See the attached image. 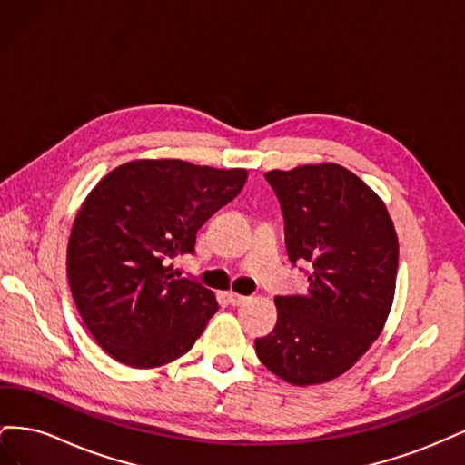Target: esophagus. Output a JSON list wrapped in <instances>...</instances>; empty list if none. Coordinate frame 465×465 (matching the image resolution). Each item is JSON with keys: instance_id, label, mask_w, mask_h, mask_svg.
<instances>
[{"instance_id": "34e87169", "label": "esophagus", "mask_w": 465, "mask_h": 465, "mask_svg": "<svg viewBox=\"0 0 465 465\" xmlns=\"http://www.w3.org/2000/svg\"><path fill=\"white\" fill-rule=\"evenodd\" d=\"M227 299H229V302H231L232 306H241V304H244V302L248 301V297H244V294H238V292H234V291H229V292H227Z\"/></svg>"}]
</instances>
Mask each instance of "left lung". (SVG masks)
Returning <instances> with one entry per match:
<instances>
[{
  "mask_svg": "<svg viewBox=\"0 0 465 465\" xmlns=\"http://www.w3.org/2000/svg\"><path fill=\"white\" fill-rule=\"evenodd\" d=\"M285 219L289 260L311 262L306 294L275 297L277 323L260 361L292 386L347 372L382 333L400 244L384 202L335 163L265 173Z\"/></svg>",
  "mask_w": 465,
  "mask_h": 465,
  "instance_id": "obj_1",
  "label": "left lung"
}]
</instances>
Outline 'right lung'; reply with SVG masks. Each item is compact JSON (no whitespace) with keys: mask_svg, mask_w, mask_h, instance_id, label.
<instances>
[{"mask_svg":"<svg viewBox=\"0 0 465 465\" xmlns=\"http://www.w3.org/2000/svg\"><path fill=\"white\" fill-rule=\"evenodd\" d=\"M244 168L139 159L108 173L83 202L67 244L77 311L103 351L154 369L193 347L215 292L174 272L195 232L242 190Z\"/></svg>","mask_w":465,"mask_h":465,"instance_id":"right-lung-1","label":"right lung"}]
</instances>
